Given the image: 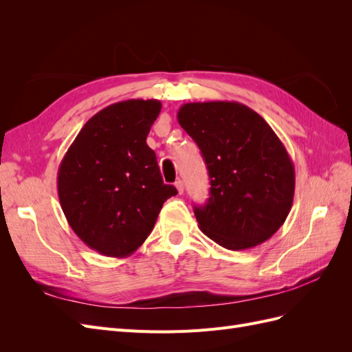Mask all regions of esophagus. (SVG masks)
<instances>
[{
	"mask_svg": "<svg viewBox=\"0 0 352 352\" xmlns=\"http://www.w3.org/2000/svg\"><path fill=\"white\" fill-rule=\"evenodd\" d=\"M176 189H177V192L180 194V195H182L184 194V190H185V185H184V180H176Z\"/></svg>",
	"mask_w": 352,
	"mask_h": 352,
	"instance_id": "1",
	"label": "esophagus"
}]
</instances>
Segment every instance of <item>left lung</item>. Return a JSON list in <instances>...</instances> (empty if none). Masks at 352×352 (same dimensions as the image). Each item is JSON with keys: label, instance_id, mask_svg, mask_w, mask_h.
Segmentation results:
<instances>
[{"label": "left lung", "instance_id": "obj_1", "mask_svg": "<svg viewBox=\"0 0 352 352\" xmlns=\"http://www.w3.org/2000/svg\"><path fill=\"white\" fill-rule=\"evenodd\" d=\"M177 122L201 150L210 198L194 207L199 229L223 248H254L289 214L295 168L263 117L241 102H188Z\"/></svg>", "mask_w": 352, "mask_h": 352}]
</instances>
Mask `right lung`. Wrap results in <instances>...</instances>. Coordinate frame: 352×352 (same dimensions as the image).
I'll use <instances>...</instances> for the list:
<instances>
[{"label":"right lung","instance_id":"1","mask_svg":"<svg viewBox=\"0 0 352 352\" xmlns=\"http://www.w3.org/2000/svg\"><path fill=\"white\" fill-rule=\"evenodd\" d=\"M160 110L157 100L109 105L85 123L60 163L58 198L70 228L107 257L140 248L164 201L177 194L146 145Z\"/></svg>","mask_w":352,"mask_h":352}]
</instances>
